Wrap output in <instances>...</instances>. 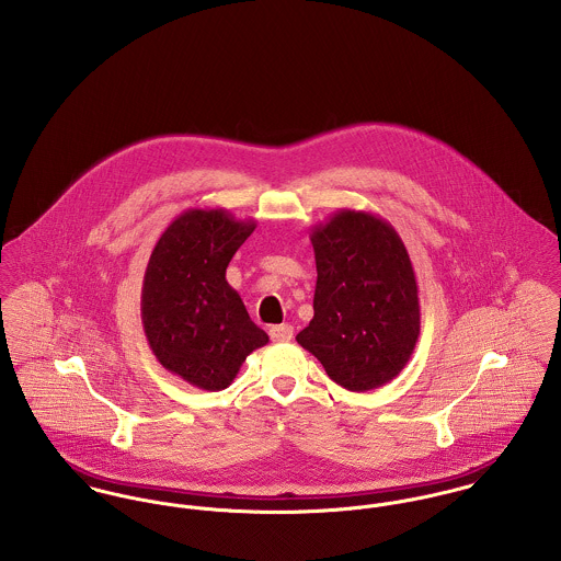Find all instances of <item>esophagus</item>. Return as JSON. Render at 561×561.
<instances>
[{"mask_svg":"<svg viewBox=\"0 0 561 561\" xmlns=\"http://www.w3.org/2000/svg\"><path fill=\"white\" fill-rule=\"evenodd\" d=\"M270 339L274 343H287L294 339V325L289 323H280V325H272L270 328Z\"/></svg>","mask_w":561,"mask_h":561,"instance_id":"1","label":"esophagus"}]
</instances>
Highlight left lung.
<instances>
[{"instance_id": "1", "label": "left lung", "mask_w": 561, "mask_h": 561, "mask_svg": "<svg viewBox=\"0 0 561 561\" xmlns=\"http://www.w3.org/2000/svg\"><path fill=\"white\" fill-rule=\"evenodd\" d=\"M313 320L296 341L347 391L385 387L408 365L419 330L416 276L398 231L371 211L339 209L311 233Z\"/></svg>"}]
</instances>
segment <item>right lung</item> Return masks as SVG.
Wrapping results in <instances>:
<instances>
[{"label": "right lung", "instance_id": "obj_1", "mask_svg": "<svg viewBox=\"0 0 561 561\" xmlns=\"http://www.w3.org/2000/svg\"><path fill=\"white\" fill-rule=\"evenodd\" d=\"M254 227L227 209H185L147 263V341L163 369L203 391L227 389L245 356L270 341L227 283V267Z\"/></svg>", "mask_w": 561, "mask_h": 561}]
</instances>
